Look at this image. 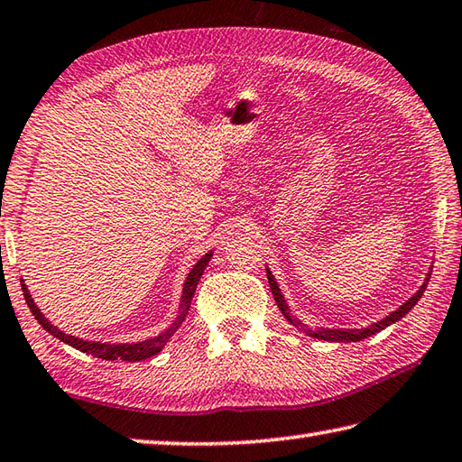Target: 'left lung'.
<instances>
[{"label": "left lung", "mask_w": 462, "mask_h": 462, "mask_svg": "<svg viewBox=\"0 0 462 462\" xmlns=\"http://www.w3.org/2000/svg\"><path fill=\"white\" fill-rule=\"evenodd\" d=\"M267 280H269V287H272L273 298H275V301H277V308L282 310V313H283V316L287 318V321H290L291 326H295L298 329H301V332H306L310 337L326 339V342H360V339L368 337V336H374V334H378L380 329H384V328H388L390 324H394V321H398L400 318H404L406 313L411 311V310L416 306V301H419V300L422 298V293H424V290H426V285H429L430 275L426 277V282L420 285V290L416 291V293L412 295V298L408 300L406 303H402V306H400L396 311L390 313V316H386L384 319L376 321V324H372V326H368V328H362V329H324V328H319V329H311V328H308L306 324H301V321H300L298 318L290 316V310H287V303H285L283 295H282V291H280V285L275 283L273 275H272V272H269V269H267Z\"/></svg>", "instance_id": "1"}]
</instances>
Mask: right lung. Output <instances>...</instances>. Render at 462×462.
Segmentation results:
<instances>
[{"mask_svg": "<svg viewBox=\"0 0 462 462\" xmlns=\"http://www.w3.org/2000/svg\"><path fill=\"white\" fill-rule=\"evenodd\" d=\"M211 255L213 254H207L203 255L201 259L197 261V265L190 269V273L187 277L185 282V287H182V298H180V306H179V316L175 318V321L164 329L162 334L154 336L151 339H144V342H138V344H100V342H86V339H80L76 336H69V334H64L62 329H58L56 326H51L50 321L43 318V313L38 310L36 303H33L32 295L28 291V287H25V283L22 282V291H23V298H25V303H28V308L32 310L33 318H36L40 321V326L46 329L48 334L56 336L60 342H64L68 346L76 347V350H80L84 354H90V356H96V358H102V360H125V362H141V360H146L151 358V356H156L159 354L164 344L169 342V339L175 336L177 329L180 328L182 321H185L187 313H189V308H190V300H193L195 295V290H197V283L199 280H201V275L205 272V267L208 261H211Z\"/></svg>", "mask_w": 462, "mask_h": 462, "instance_id": "add662e5", "label": "right lung"}]
</instances>
